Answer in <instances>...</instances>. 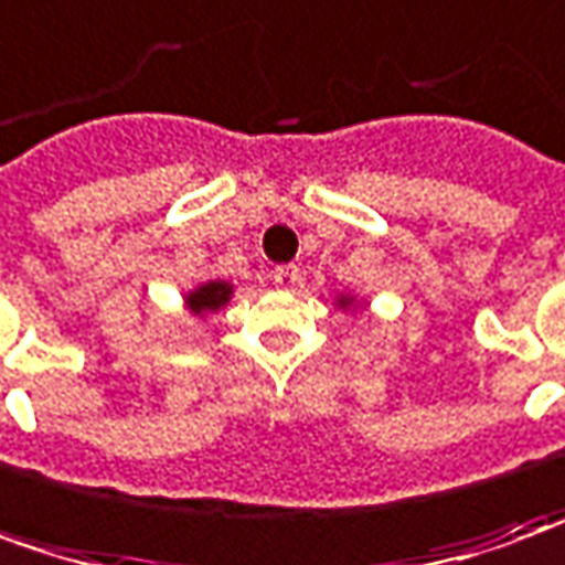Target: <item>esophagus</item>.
I'll list each match as a JSON object with an SVG mask.
<instances>
[{
  "instance_id": "obj_1",
  "label": "esophagus",
  "mask_w": 565,
  "mask_h": 565,
  "mask_svg": "<svg viewBox=\"0 0 565 565\" xmlns=\"http://www.w3.org/2000/svg\"><path fill=\"white\" fill-rule=\"evenodd\" d=\"M271 278H275V284L281 290H297L299 284H302V275H299L297 266H278L271 271Z\"/></svg>"
}]
</instances>
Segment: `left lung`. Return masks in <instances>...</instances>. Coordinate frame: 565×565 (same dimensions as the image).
<instances>
[{"mask_svg": "<svg viewBox=\"0 0 565 565\" xmlns=\"http://www.w3.org/2000/svg\"><path fill=\"white\" fill-rule=\"evenodd\" d=\"M333 306H337V309H349V306H359V299L349 297V294H340V297H337V302H333ZM359 309H362V306H359Z\"/></svg>", "mask_w": 565, "mask_h": 565, "instance_id": "1", "label": "left lung"}]
</instances>
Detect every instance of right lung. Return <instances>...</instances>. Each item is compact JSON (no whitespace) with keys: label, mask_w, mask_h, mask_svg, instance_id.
<instances>
[{"label":"right lung","mask_w":565,"mask_h":565,"mask_svg":"<svg viewBox=\"0 0 565 565\" xmlns=\"http://www.w3.org/2000/svg\"><path fill=\"white\" fill-rule=\"evenodd\" d=\"M234 294V284L228 281H203L198 284L194 290H188L185 294V306L188 312L194 315V318H201V315L218 312V309H225L228 306V299Z\"/></svg>","instance_id":"add662e5"}]
</instances>
